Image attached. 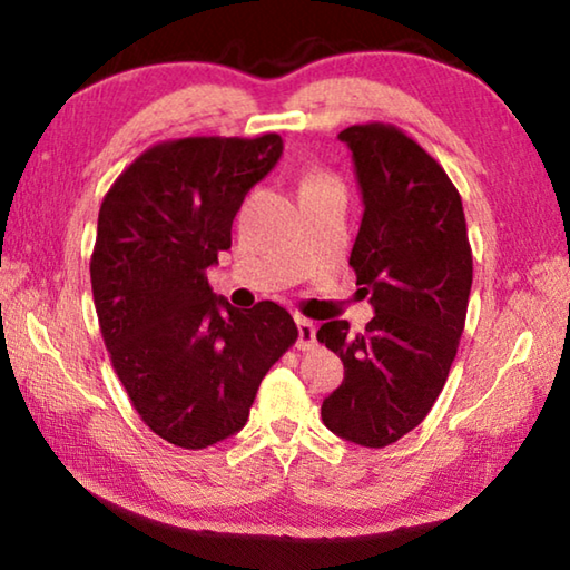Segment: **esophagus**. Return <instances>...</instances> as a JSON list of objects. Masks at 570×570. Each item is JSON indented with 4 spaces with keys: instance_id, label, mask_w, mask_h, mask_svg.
<instances>
[{
    "instance_id": "34e87169",
    "label": "esophagus",
    "mask_w": 570,
    "mask_h": 570,
    "mask_svg": "<svg viewBox=\"0 0 570 570\" xmlns=\"http://www.w3.org/2000/svg\"><path fill=\"white\" fill-rule=\"evenodd\" d=\"M296 332H298V336H296L298 350H302V352L312 350L314 342H316V324L308 322V320H296Z\"/></svg>"
}]
</instances>
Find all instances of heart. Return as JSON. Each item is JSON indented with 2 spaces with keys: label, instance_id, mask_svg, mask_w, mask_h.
Returning a JSON list of instances; mask_svg holds the SVG:
<instances>
[{
  "label": "heart",
  "instance_id": "obj_1",
  "mask_svg": "<svg viewBox=\"0 0 570 570\" xmlns=\"http://www.w3.org/2000/svg\"><path fill=\"white\" fill-rule=\"evenodd\" d=\"M336 186V180L330 176V173H322V170H308L304 180H302V193L308 190H322V188H332Z\"/></svg>",
  "mask_w": 570,
  "mask_h": 570
}]
</instances>
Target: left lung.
I'll use <instances>...</instances> for the list:
<instances>
[{
	"instance_id": "obj_1",
	"label": "left lung",
	"mask_w": 570,
	"mask_h": 570,
	"mask_svg": "<svg viewBox=\"0 0 570 570\" xmlns=\"http://www.w3.org/2000/svg\"><path fill=\"white\" fill-rule=\"evenodd\" d=\"M340 140L364 204L350 266L374 316L362 334L344 320L316 332L344 362L322 420L354 445L387 448L445 387L465 330L472 250L460 193L430 153L384 122L352 125Z\"/></svg>"
}]
</instances>
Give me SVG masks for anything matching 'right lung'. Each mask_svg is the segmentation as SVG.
Wrapping results in <instances>:
<instances>
[{
    "mask_svg": "<svg viewBox=\"0 0 570 570\" xmlns=\"http://www.w3.org/2000/svg\"><path fill=\"white\" fill-rule=\"evenodd\" d=\"M284 153L258 138L168 140L130 163L102 198L90 262L112 370L140 420L200 450L244 428L258 384L296 342L284 306H230L208 286L246 193Z\"/></svg>",
    "mask_w": 570,
    "mask_h": 570,
    "instance_id": "1",
    "label": "right lung"
}]
</instances>
